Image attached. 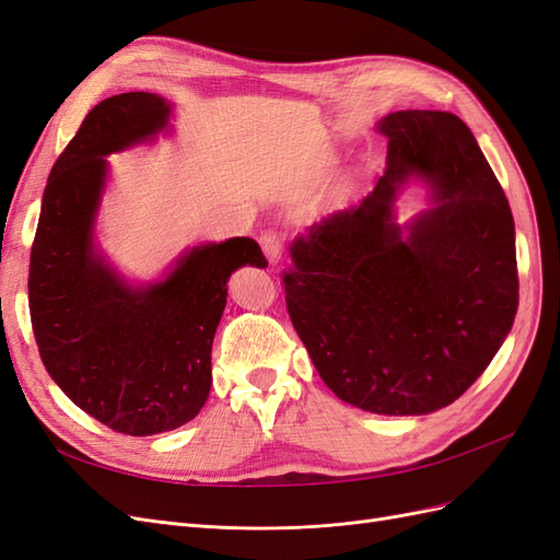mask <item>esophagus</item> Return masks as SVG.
<instances>
[{"mask_svg": "<svg viewBox=\"0 0 560 560\" xmlns=\"http://www.w3.org/2000/svg\"><path fill=\"white\" fill-rule=\"evenodd\" d=\"M259 245L266 254V259L270 266H278L280 264V257H282V238L276 233V231H264L259 235Z\"/></svg>", "mask_w": 560, "mask_h": 560, "instance_id": "34e87169", "label": "esophagus"}]
</instances>
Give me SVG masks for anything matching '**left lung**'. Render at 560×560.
I'll use <instances>...</instances> for the list:
<instances>
[{
  "instance_id": "8db88e82",
  "label": "left lung",
  "mask_w": 560,
  "mask_h": 560,
  "mask_svg": "<svg viewBox=\"0 0 560 560\" xmlns=\"http://www.w3.org/2000/svg\"><path fill=\"white\" fill-rule=\"evenodd\" d=\"M383 177L354 208L296 235L284 299L331 393L378 416L444 409L477 381L518 308L510 202L448 112H395ZM429 206L404 223L398 200Z\"/></svg>"
}]
</instances>
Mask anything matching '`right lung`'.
Returning a JSON list of instances; mask_svg holds the SVG:
<instances>
[{"label":"right lung","mask_w":560,"mask_h":560,"mask_svg":"<svg viewBox=\"0 0 560 560\" xmlns=\"http://www.w3.org/2000/svg\"><path fill=\"white\" fill-rule=\"evenodd\" d=\"M173 114L171 100L144 91L95 105L48 175L30 257L32 329L48 376L81 411L132 436L200 413L226 282L247 264L268 266L257 241H206L140 282L100 247L107 156L171 135Z\"/></svg>","instance_id":"add662e5"}]
</instances>
